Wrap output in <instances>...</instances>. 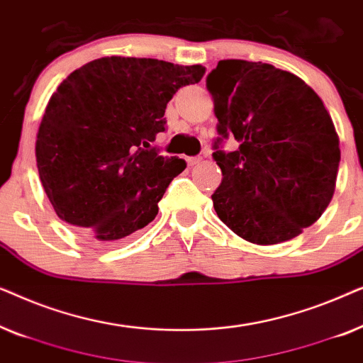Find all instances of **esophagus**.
<instances>
[{"mask_svg": "<svg viewBox=\"0 0 363 363\" xmlns=\"http://www.w3.org/2000/svg\"><path fill=\"white\" fill-rule=\"evenodd\" d=\"M186 162H188V165H198V163L201 162V157H188L186 158Z\"/></svg>", "mask_w": 363, "mask_h": 363, "instance_id": "1", "label": "esophagus"}]
</instances>
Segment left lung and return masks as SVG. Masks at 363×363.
Listing matches in <instances>:
<instances>
[{"label":"left lung","mask_w":363,"mask_h":363,"mask_svg":"<svg viewBox=\"0 0 363 363\" xmlns=\"http://www.w3.org/2000/svg\"><path fill=\"white\" fill-rule=\"evenodd\" d=\"M221 185L220 220L242 240L277 245L299 236L329 206L339 172V137L320 97L271 64L225 59L208 74ZM235 136L240 147L222 150Z\"/></svg>","instance_id":"obj_1"}]
</instances>
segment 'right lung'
Segmentation results:
<instances>
[{
  "instance_id": "1",
  "label": "right lung",
  "mask_w": 363,
  "mask_h": 363,
  "mask_svg": "<svg viewBox=\"0 0 363 363\" xmlns=\"http://www.w3.org/2000/svg\"><path fill=\"white\" fill-rule=\"evenodd\" d=\"M203 66L147 57H101L64 79L49 99L36 140L44 191L62 221L116 242L155 220L158 201L186 168L153 147L165 108Z\"/></svg>"
}]
</instances>
